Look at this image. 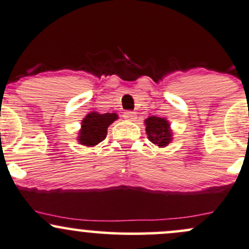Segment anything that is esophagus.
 Segmentation results:
<instances>
[{
    "instance_id": "obj_1",
    "label": "esophagus",
    "mask_w": 249,
    "mask_h": 249,
    "mask_svg": "<svg viewBox=\"0 0 249 249\" xmlns=\"http://www.w3.org/2000/svg\"><path fill=\"white\" fill-rule=\"evenodd\" d=\"M123 117H124V119H126V121H134V119L137 118V115L133 111H126V112H124Z\"/></svg>"
}]
</instances>
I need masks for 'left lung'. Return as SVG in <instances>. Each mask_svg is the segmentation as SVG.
<instances>
[{"instance_id": "1", "label": "left lung", "mask_w": 249, "mask_h": 249, "mask_svg": "<svg viewBox=\"0 0 249 249\" xmlns=\"http://www.w3.org/2000/svg\"><path fill=\"white\" fill-rule=\"evenodd\" d=\"M146 133L150 142L159 147H165L172 142V131L170 128V123L165 118L151 116L145 119Z\"/></svg>"}]
</instances>
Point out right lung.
Returning a JSON list of instances; mask_svg holds the SVG:
<instances>
[{
    "label": "right lung",
    "mask_w": 249,
    "mask_h": 249,
    "mask_svg": "<svg viewBox=\"0 0 249 249\" xmlns=\"http://www.w3.org/2000/svg\"><path fill=\"white\" fill-rule=\"evenodd\" d=\"M118 116L116 113L90 112L82 121L78 133V142L84 146H95L105 139L107 127L112 124Z\"/></svg>",
    "instance_id": "add662e5"
}]
</instances>
